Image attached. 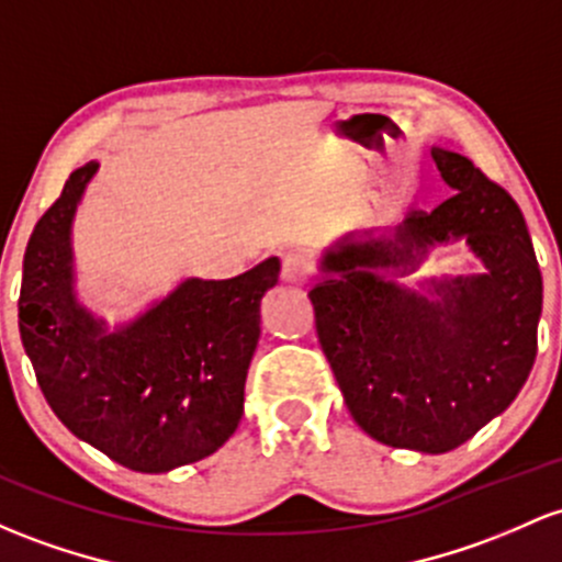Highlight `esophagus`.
Instances as JSON below:
<instances>
[{"instance_id": "1", "label": "esophagus", "mask_w": 562, "mask_h": 562, "mask_svg": "<svg viewBox=\"0 0 562 562\" xmlns=\"http://www.w3.org/2000/svg\"><path fill=\"white\" fill-rule=\"evenodd\" d=\"M280 277L282 282H288V285H304V282L310 280V269H306V263L301 261V258L288 256L285 261H282Z\"/></svg>"}]
</instances>
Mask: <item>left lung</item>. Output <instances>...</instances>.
Returning a JSON list of instances; mask_svg holds the SVG:
<instances>
[{"label": "left lung", "instance_id": "8db88e82", "mask_svg": "<svg viewBox=\"0 0 562 562\" xmlns=\"http://www.w3.org/2000/svg\"><path fill=\"white\" fill-rule=\"evenodd\" d=\"M451 200L394 229L347 232L310 291L344 403L392 448L448 453L509 408L536 360L541 271L520 207L472 159L431 149ZM465 239L477 276L396 280Z\"/></svg>", "mask_w": 562, "mask_h": 562}]
</instances>
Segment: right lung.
I'll list each match as a JSON object with an SVG mask.
<instances>
[{
    "label": "right lung",
    "mask_w": 562,
    "mask_h": 562,
    "mask_svg": "<svg viewBox=\"0 0 562 562\" xmlns=\"http://www.w3.org/2000/svg\"><path fill=\"white\" fill-rule=\"evenodd\" d=\"M101 162L69 176L23 256L18 325L55 416L133 472L159 474L224 446L245 405L261 299L280 258L232 277H187L131 319L109 325L79 301L74 215Z\"/></svg>",
    "instance_id": "right-lung-1"
}]
</instances>
